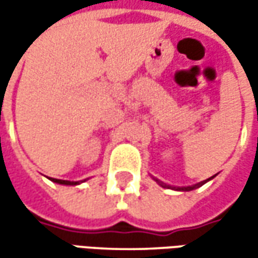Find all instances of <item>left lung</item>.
I'll list each match as a JSON object with an SVG mask.
<instances>
[{"instance_id": "obj_1", "label": "left lung", "mask_w": 258, "mask_h": 258, "mask_svg": "<svg viewBox=\"0 0 258 258\" xmlns=\"http://www.w3.org/2000/svg\"><path fill=\"white\" fill-rule=\"evenodd\" d=\"M214 176H211V178H208V179H205V181H203V182L197 183V185H192V186H169V185H166V183H164L162 181H159V179H156V178H154L156 182L159 183L162 188H171V189H175V191H192V189H195V188H200L201 185H204V183L207 182V181H210V179H213Z\"/></svg>"}]
</instances>
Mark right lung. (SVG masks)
Returning a JSON list of instances; mask_svg holds the SVG:
<instances>
[{"mask_svg":"<svg viewBox=\"0 0 258 258\" xmlns=\"http://www.w3.org/2000/svg\"><path fill=\"white\" fill-rule=\"evenodd\" d=\"M51 181L55 183H61V185H77V183H80L79 181H64V179H54V178H51Z\"/></svg>","mask_w":258,"mask_h":258,"instance_id":"obj_1","label":"right lung"}]
</instances>
